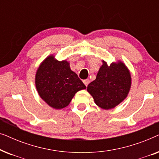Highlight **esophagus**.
Segmentation results:
<instances>
[{
	"label": "esophagus",
	"mask_w": 159,
	"mask_h": 159,
	"mask_svg": "<svg viewBox=\"0 0 159 159\" xmlns=\"http://www.w3.org/2000/svg\"><path fill=\"white\" fill-rule=\"evenodd\" d=\"M83 82H84V84H85V86H86V87H88V84L90 83V80H89L88 79H87V80H83Z\"/></svg>",
	"instance_id": "esophagus-1"
}]
</instances>
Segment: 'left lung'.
I'll use <instances>...</instances> for the list:
<instances>
[{
  "instance_id": "obj_1",
  "label": "left lung",
  "mask_w": 159,
  "mask_h": 159,
  "mask_svg": "<svg viewBox=\"0 0 159 159\" xmlns=\"http://www.w3.org/2000/svg\"><path fill=\"white\" fill-rule=\"evenodd\" d=\"M130 86V74L123 63H113L108 66L103 61L96 79L88 84L87 90L98 106L104 109H111L127 97Z\"/></svg>"
}]
</instances>
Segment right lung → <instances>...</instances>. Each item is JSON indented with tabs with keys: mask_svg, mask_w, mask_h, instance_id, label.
Masks as SVG:
<instances>
[{
	"mask_svg": "<svg viewBox=\"0 0 159 159\" xmlns=\"http://www.w3.org/2000/svg\"><path fill=\"white\" fill-rule=\"evenodd\" d=\"M35 84L42 99L56 109L66 107L75 93L86 88L66 61H58L49 56L37 71Z\"/></svg>",
	"mask_w": 159,
	"mask_h": 159,
	"instance_id": "add662e5",
	"label": "right lung"
}]
</instances>
